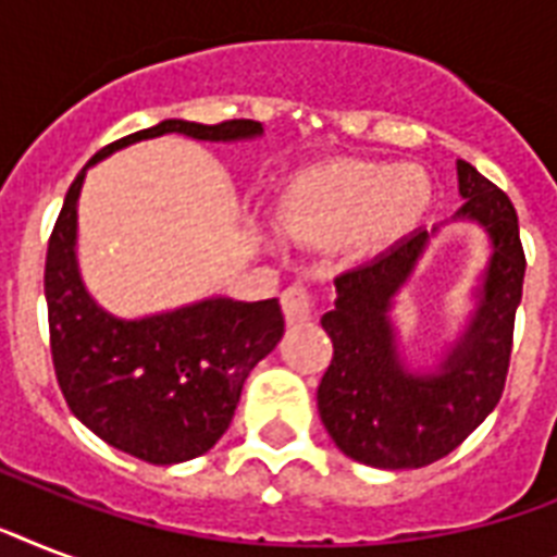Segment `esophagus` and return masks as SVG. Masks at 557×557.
<instances>
[{
    "label": "esophagus",
    "instance_id": "obj_1",
    "mask_svg": "<svg viewBox=\"0 0 557 557\" xmlns=\"http://www.w3.org/2000/svg\"><path fill=\"white\" fill-rule=\"evenodd\" d=\"M280 304H283V314H286L288 323L306 321L314 309V300L306 286H288L286 292L280 295Z\"/></svg>",
    "mask_w": 557,
    "mask_h": 557
}]
</instances>
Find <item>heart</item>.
<instances>
[{
	"label": "heart",
	"instance_id": "heart-1",
	"mask_svg": "<svg viewBox=\"0 0 557 557\" xmlns=\"http://www.w3.org/2000/svg\"><path fill=\"white\" fill-rule=\"evenodd\" d=\"M433 182L419 164L341 159L304 170L280 193L274 219L295 243L347 239L356 253L401 243L431 210Z\"/></svg>",
	"mask_w": 557,
	"mask_h": 557
}]
</instances>
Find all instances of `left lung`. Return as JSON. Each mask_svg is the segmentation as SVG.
I'll list each match as a JSON object with an SVG mask.
<instances>
[{"label": "left lung", "mask_w": 557, "mask_h": 557, "mask_svg": "<svg viewBox=\"0 0 557 557\" xmlns=\"http://www.w3.org/2000/svg\"><path fill=\"white\" fill-rule=\"evenodd\" d=\"M462 208L450 222L483 227L488 265L471 288L474 309L433 367H410L393 309L440 225L413 231L367 265L335 277V309L321 318L332 364L318 413L349 459L384 471L431 466L457 448L503 396L527 257L509 196L457 161Z\"/></svg>", "instance_id": "obj_1"}]
</instances>
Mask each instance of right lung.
<instances>
[{
  "instance_id": "add662e5",
  "label": "right lung",
  "mask_w": 557,
  "mask_h": 557,
  "mask_svg": "<svg viewBox=\"0 0 557 557\" xmlns=\"http://www.w3.org/2000/svg\"><path fill=\"white\" fill-rule=\"evenodd\" d=\"M170 133L234 144L260 138L262 124L170 117L103 147L65 193L46 257L51 358L65 401L95 436L152 466L208 454L234 419L248 372L283 338L277 297L245 304L213 295L168 312L117 318L89 295L77 265L86 170L129 144Z\"/></svg>"
}]
</instances>
